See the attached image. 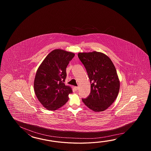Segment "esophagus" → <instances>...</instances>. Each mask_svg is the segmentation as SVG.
<instances>
[{
    "instance_id": "obj_1",
    "label": "esophagus",
    "mask_w": 151,
    "mask_h": 151,
    "mask_svg": "<svg viewBox=\"0 0 151 151\" xmlns=\"http://www.w3.org/2000/svg\"><path fill=\"white\" fill-rule=\"evenodd\" d=\"M78 88H79V87H74V90H76V91H78Z\"/></svg>"
}]
</instances>
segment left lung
I'll use <instances>...</instances> for the list:
<instances>
[{"instance_id":"obj_1","label":"left lung","mask_w":151,"mask_h":151,"mask_svg":"<svg viewBox=\"0 0 151 151\" xmlns=\"http://www.w3.org/2000/svg\"><path fill=\"white\" fill-rule=\"evenodd\" d=\"M78 56L91 83L90 95L82 100L93 111H104L112 104L119 93L120 82L116 68L111 60L101 52L79 53Z\"/></svg>"}]
</instances>
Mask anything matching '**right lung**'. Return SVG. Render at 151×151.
I'll list each match as a JSON object with an SVG mask.
<instances>
[{
  "label": "right lung",
  "instance_id": "right-lung-1",
  "mask_svg": "<svg viewBox=\"0 0 151 151\" xmlns=\"http://www.w3.org/2000/svg\"><path fill=\"white\" fill-rule=\"evenodd\" d=\"M73 53L57 49L50 53L39 67L35 74L34 89L43 106L54 111L64 105L72 93L65 85L66 68L74 57Z\"/></svg>",
  "mask_w": 151,
  "mask_h": 151
}]
</instances>
